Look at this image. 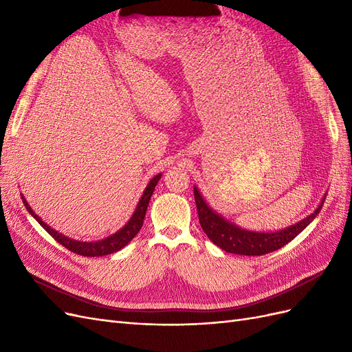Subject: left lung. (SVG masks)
I'll list each match as a JSON object with an SVG mask.
<instances>
[{
	"label": "left lung",
	"instance_id": "8db88e82",
	"mask_svg": "<svg viewBox=\"0 0 352 352\" xmlns=\"http://www.w3.org/2000/svg\"><path fill=\"white\" fill-rule=\"evenodd\" d=\"M194 197L198 210V219L202 230L212 243L225 250L226 252L239 255H264L282 248L291 242L310 225L320 212L323 204L318 206L314 212L295 225L278 232H251L238 228L233 223L223 219L214 210H211L206 199L202 198L197 186H194Z\"/></svg>",
	"mask_w": 352,
	"mask_h": 352
}]
</instances>
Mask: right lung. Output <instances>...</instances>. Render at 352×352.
<instances>
[{"label": "right lung", "instance_id": "obj_1", "mask_svg": "<svg viewBox=\"0 0 352 352\" xmlns=\"http://www.w3.org/2000/svg\"><path fill=\"white\" fill-rule=\"evenodd\" d=\"M160 177H162V173H158L157 176H154L150 180V184H148V186L145 188L140 202H138L136 210L132 214L131 220L127 221L119 232H116L114 235L107 236L105 239H101V241H97V242L74 241V239H70V238L65 236L63 233H58L57 230L51 229L44 220H41V217L38 214H35V211L30 208V206L28 204V201L23 198V195H22V199H23V204H25L26 210L32 214V217H35L39 225L44 228L58 243H61L63 247L67 248L69 251H72L74 254L83 255V257H101V255L113 254L116 251L122 250L123 247H126V245L136 236V233L141 230V228L144 225L145 212H146V208H148V202H150V199H151L154 188L160 180Z\"/></svg>", "mask_w": 352, "mask_h": 352}]
</instances>
